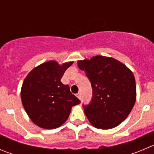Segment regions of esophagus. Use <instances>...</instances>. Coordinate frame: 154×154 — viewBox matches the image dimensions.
<instances>
[{
    "label": "esophagus",
    "instance_id": "obj_1",
    "mask_svg": "<svg viewBox=\"0 0 154 154\" xmlns=\"http://www.w3.org/2000/svg\"><path fill=\"white\" fill-rule=\"evenodd\" d=\"M76 96H77V97H78L79 99H81V93H80V92H79V93L76 94Z\"/></svg>",
    "mask_w": 154,
    "mask_h": 154
}]
</instances>
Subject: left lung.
<instances>
[{
	"label": "left lung",
	"instance_id": "obj_1",
	"mask_svg": "<svg viewBox=\"0 0 154 154\" xmlns=\"http://www.w3.org/2000/svg\"><path fill=\"white\" fill-rule=\"evenodd\" d=\"M92 89L91 102L82 105L92 126L108 130L126 119L136 102L134 75L126 65L109 57H92L78 61Z\"/></svg>",
	"mask_w": 154,
	"mask_h": 154
}]
</instances>
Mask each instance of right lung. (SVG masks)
I'll return each instance as SVG.
<instances>
[{
    "instance_id": "1",
    "label": "right lung",
    "mask_w": 154,
    "mask_h": 154,
    "mask_svg": "<svg viewBox=\"0 0 154 154\" xmlns=\"http://www.w3.org/2000/svg\"><path fill=\"white\" fill-rule=\"evenodd\" d=\"M72 62L58 65L45 62L28 75L21 88L23 106L35 124L44 129H55L69 118L72 107L80 100L61 82L65 70Z\"/></svg>"
}]
</instances>
